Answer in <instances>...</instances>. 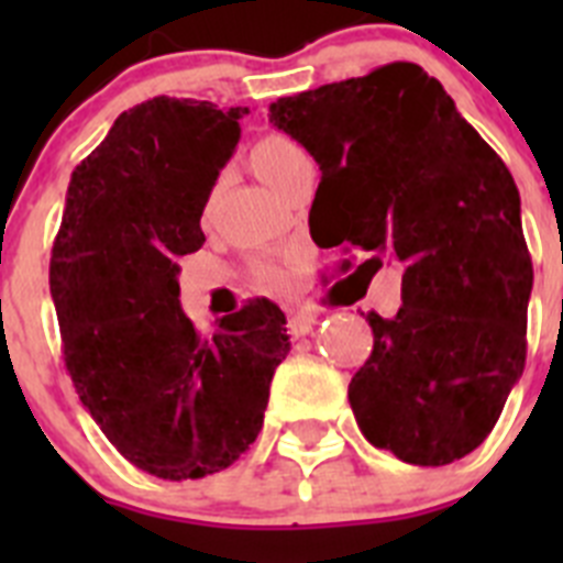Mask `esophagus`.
<instances>
[{
    "instance_id": "esophagus-1",
    "label": "esophagus",
    "mask_w": 563,
    "mask_h": 563,
    "mask_svg": "<svg viewBox=\"0 0 563 563\" xmlns=\"http://www.w3.org/2000/svg\"><path fill=\"white\" fill-rule=\"evenodd\" d=\"M316 321H318L316 312L301 310V312H292L290 321H287V327H290L292 335H305V332H310L312 327H316Z\"/></svg>"
}]
</instances>
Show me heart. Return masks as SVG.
Masks as SVG:
<instances>
[{
  "instance_id": "obj_1",
  "label": "heart",
  "mask_w": 563,
  "mask_h": 563,
  "mask_svg": "<svg viewBox=\"0 0 563 563\" xmlns=\"http://www.w3.org/2000/svg\"><path fill=\"white\" fill-rule=\"evenodd\" d=\"M305 161V148L298 146L296 141H290V137H285V134H265V137L253 146V166H256L258 174L276 188L285 183V177L298 166V163ZM256 276L265 287L287 285V273L278 265H273V262H262V265L256 267Z\"/></svg>"
}]
</instances>
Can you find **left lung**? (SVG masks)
<instances>
[{
  "label": "left lung",
  "mask_w": 563,
  "mask_h": 563,
  "mask_svg": "<svg viewBox=\"0 0 563 563\" xmlns=\"http://www.w3.org/2000/svg\"><path fill=\"white\" fill-rule=\"evenodd\" d=\"M271 123L321 168L318 245L366 251L372 276L402 267V307L366 316L375 343L350 383L363 437L409 465L462 460L525 372L533 262L514 174L411 62L278 98Z\"/></svg>",
  "instance_id": "obj_1"
}]
</instances>
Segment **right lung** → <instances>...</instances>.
Listing matches in <instances>:
<instances>
[{"instance_id": "1", "label": "right lung", "mask_w": 563, "mask_h": 563, "mask_svg": "<svg viewBox=\"0 0 563 563\" xmlns=\"http://www.w3.org/2000/svg\"><path fill=\"white\" fill-rule=\"evenodd\" d=\"M245 112L157 96L118 114L73 172L49 256L64 366L84 409L161 479H200L245 454L290 352L285 312L267 298L213 335L180 307L177 258L206 242L202 208Z\"/></svg>"}]
</instances>
